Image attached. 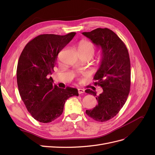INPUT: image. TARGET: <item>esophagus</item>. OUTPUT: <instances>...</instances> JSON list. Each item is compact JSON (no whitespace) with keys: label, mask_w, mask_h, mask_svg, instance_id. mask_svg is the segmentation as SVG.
I'll use <instances>...</instances> for the list:
<instances>
[{"label":"esophagus","mask_w":155,"mask_h":155,"mask_svg":"<svg viewBox=\"0 0 155 155\" xmlns=\"http://www.w3.org/2000/svg\"><path fill=\"white\" fill-rule=\"evenodd\" d=\"M85 92V90L84 89H82V88H78V93L80 94H83Z\"/></svg>","instance_id":"obj_1"}]
</instances>
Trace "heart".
<instances>
[{"label":"heart","mask_w":155,"mask_h":155,"mask_svg":"<svg viewBox=\"0 0 155 155\" xmlns=\"http://www.w3.org/2000/svg\"><path fill=\"white\" fill-rule=\"evenodd\" d=\"M78 51H85L94 54V46L90 41H81L78 45Z\"/></svg>","instance_id":"b5f03b06"}]
</instances>
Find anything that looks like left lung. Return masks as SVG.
I'll list each match as a JSON object with an SVG mask.
<instances>
[{
	"label": "left lung",
	"instance_id": "1",
	"mask_svg": "<svg viewBox=\"0 0 155 155\" xmlns=\"http://www.w3.org/2000/svg\"><path fill=\"white\" fill-rule=\"evenodd\" d=\"M82 34L101 50L100 66L94 79L103 92L87 89L86 93L96 96L98 104L86 114L97 121L109 120L118 113L127 99L130 87V63L127 48L114 31L97 28Z\"/></svg>",
	"mask_w": 155,
	"mask_h": 155
}]
</instances>
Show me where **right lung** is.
<instances>
[{"label": "right lung", "instance_id": "1", "mask_svg": "<svg viewBox=\"0 0 155 155\" xmlns=\"http://www.w3.org/2000/svg\"><path fill=\"white\" fill-rule=\"evenodd\" d=\"M76 35H39L25 46L18 59L17 81L21 99L33 118L50 123L62 114L65 101L79 96L77 88H60L48 76L54 71L58 55Z\"/></svg>", "mask_w": 155, "mask_h": 155}]
</instances>
